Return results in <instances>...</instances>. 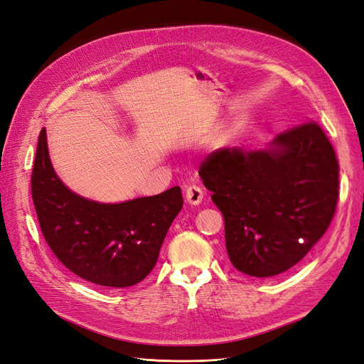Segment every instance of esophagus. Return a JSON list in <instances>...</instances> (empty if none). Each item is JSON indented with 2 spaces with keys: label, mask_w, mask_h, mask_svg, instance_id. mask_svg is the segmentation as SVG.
Masks as SVG:
<instances>
[{
  "label": "esophagus",
  "mask_w": 364,
  "mask_h": 364,
  "mask_svg": "<svg viewBox=\"0 0 364 364\" xmlns=\"http://www.w3.org/2000/svg\"><path fill=\"white\" fill-rule=\"evenodd\" d=\"M203 199H204V192L199 186L193 184V186L187 187V189H186V200L191 205H199L200 203H203Z\"/></svg>",
  "instance_id": "34e87169"
}]
</instances>
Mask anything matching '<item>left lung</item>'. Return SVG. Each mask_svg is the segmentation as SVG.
Here are the masks:
<instances>
[{
  "mask_svg": "<svg viewBox=\"0 0 364 364\" xmlns=\"http://www.w3.org/2000/svg\"><path fill=\"white\" fill-rule=\"evenodd\" d=\"M199 177L225 219L228 257L241 273L272 277L300 262L324 235L339 196V164L315 121L265 150L220 148Z\"/></svg>",
  "mask_w": 364,
  "mask_h": 364,
  "instance_id": "8db88e82",
  "label": "left lung"
}]
</instances>
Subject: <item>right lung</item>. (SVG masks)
Returning a JSON list of instances; mask_svg holds the SVG:
<instances>
[{"label":"right lung","mask_w":364,"mask_h":364,"mask_svg":"<svg viewBox=\"0 0 364 364\" xmlns=\"http://www.w3.org/2000/svg\"><path fill=\"white\" fill-rule=\"evenodd\" d=\"M31 195L40 230L55 257L76 276L109 288L136 285L150 274L183 207L178 186L119 204L76 195L52 168L45 127L38 134Z\"/></svg>","instance_id":"add662e5"}]
</instances>
